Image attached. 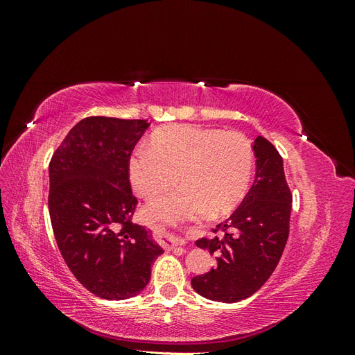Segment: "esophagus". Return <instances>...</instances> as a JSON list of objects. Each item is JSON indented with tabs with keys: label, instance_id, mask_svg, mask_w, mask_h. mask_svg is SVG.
Wrapping results in <instances>:
<instances>
[{
	"label": "esophagus",
	"instance_id": "esophagus-1",
	"mask_svg": "<svg viewBox=\"0 0 355 355\" xmlns=\"http://www.w3.org/2000/svg\"><path fill=\"white\" fill-rule=\"evenodd\" d=\"M155 234H157V239H158L159 244L163 245L166 250H173V249H176V247L185 244L184 240H179L176 237H171V235L164 234V232H161V231L155 230Z\"/></svg>",
	"mask_w": 355,
	"mask_h": 355
}]
</instances>
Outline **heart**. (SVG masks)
<instances>
[{
  "mask_svg": "<svg viewBox=\"0 0 355 355\" xmlns=\"http://www.w3.org/2000/svg\"><path fill=\"white\" fill-rule=\"evenodd\" d=\"M252 168L253 148L244 135L189 124L159 128L149 148H137L128 161L132 187L145 200L166 194L179 175L182 187L144 210L148 220L168 222L228 214L243 200Z\"/></svg>",
  "mask_w": 355,
  "mask_h": 355,
  "instance_id": "1",
  "label": "heart"
}]
</instances>
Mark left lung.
I'll return each mask as SVG.
<instances>
[{
    "instance_id": "obj_1",
    "label": "left lung",
    "mask_w": 355,
    "mask_h": 355,
    "mask_svg": "<svg viewBox=\"0 0 355 355\" xmlns=\"http://www.w3.org/2000/svg\"><path fill=\"white\" fill-rule=\"evenodd\" d=\"M253 151L256 176L250 191L239 209L211 230L216 234L211 240L196 241L214 254L216 266L192 278V288L218 302H240L256 293L274 272L288 239L292 192L283 158L262 136L254 139Z\"/></svg>"
}]
</instances>
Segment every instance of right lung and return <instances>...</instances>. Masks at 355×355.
Returning a JSON list of instances; mask_svg holds the SVG:
<instances>
[{"instance_id":"obj_1","label":"right lung","mask_w":355,"mask_h":355,"mask_svg":"<svg viewBox=\"0 0 355 355\" xmlns=\"http://www.w3.org/2000/svg\"><path fill=\"white\" fill-rule=\"evenodd\" d=\"M149 123L87 116L53 154L49 211L62 257L75 278L103 299L141 293L164 250L132 223L137 206L128 161Z\"/></svg>"}]
</instances>
